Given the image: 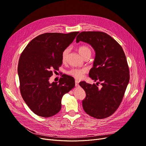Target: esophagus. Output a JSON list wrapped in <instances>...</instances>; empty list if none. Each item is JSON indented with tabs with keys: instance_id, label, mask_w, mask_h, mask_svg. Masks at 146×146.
I'll use <instances>...</instances> for the list:
<instances>
[{
	"instance_id": "obj_1",
	"label": "esophagus",
	"mask_w": 146,
	"mask_h": 146,
	"mask_svg": "<svg viewBox=\"0 0 146 146\" xmlns=\"http://www.w3.org/2000/svg\"><path fill=\"white\" fill-rule=\"evenodd\" d=\"M79 82L78 80H76V81H75L76 86H79Z\"/></svg>"
}]
</instances>
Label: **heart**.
<instances>
[{"label":"heart","mask_w":146,"mask_h":146,"mask_svg":"<svg viewBox=\"0 0 146 146\" xmlns=\"http://www.w3.org/2000/svg\"><path fill=\"white\" fill-rule=\"evenodd\" d=\"M78 51L82 57L86 55L88 53L91 54V50L87 46H80L78 48ZM69 50L68 48L65 49L62 53V61L63 63L66 62ZM88 72V70L85 68H73L70 70L67 71V74L73 76L76 79H82L84 78V76Z\"/></svg>","instance_id":"obj_1"}]
</instances>
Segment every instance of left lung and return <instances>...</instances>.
I'll return each mask as SVG.
<instances>
[{
    "mask_svg": "<svg viewBox=\"0 0 146 146\" xmlns=\"http://www.w3.org/2000/svg\"><path fill=\"white\" fill-rule=\"evenodd\" d=\"M91 45L96 56L89 77L102 85L79 83L86 96L82 101L84 111L97 119L108 117L117 111L124 98L129 80V71L121 46L110 35L99 31H83L76 37V42ZM97 86V83H96Z\"/></svg>",
    "mask_w": 146,
    "mask_h": 146,
    "instance_id": "1",
    "label": "left lung"
}]
</instances>
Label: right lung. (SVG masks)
Returning <instances> with one entry per match:
<instances>
[{
    "label": "right lung",
    "instance_id": "obj_1",
    "mask_svg": "<svg viewBox=\"0 0 146 146\" xmlns=\"http://www.w3.org/2000/svg\"><path fill=\"white\" fill-rule=\"evenodd\" d=\"M79 32L44 33L31 41L21 53L18 73L22 97L38 116L47 118L57 113L61 99L75 86L73 77L63 74L58 83H50L53 70L62 64V53Z\"/></svg>",
    "mask_w": 146,
    "mask_h": 146
}]
</instances>
